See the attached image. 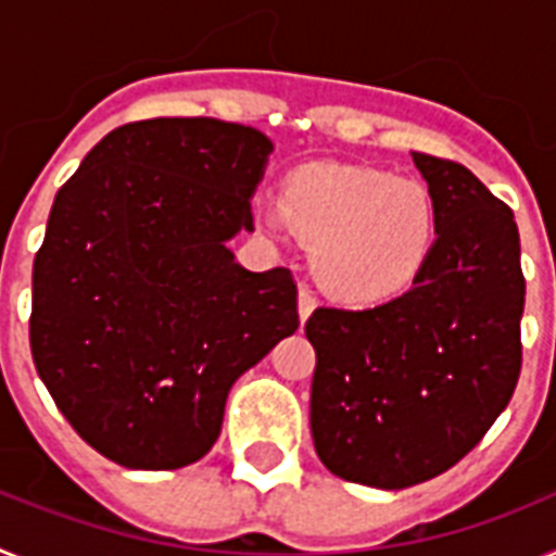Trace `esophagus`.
<instances>
[{
	"label": "esophagus",
	"instance_id": "1",
	"mask_svg": "<svg viewBox=\"0 0 556 556\" xmlns=\"http://www.w3.org/2000/svg\"><path fill=\"white\" fill-rule=\"evenodd\" d=\"M315 306H318V298L312 295V292L306 287L298 289V318H301V324H304V320L309 318Z\"/></svg>",
	"mask_w": 556,
	"mask_h": 556
}]
</instances>
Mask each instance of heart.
Here are the masks:
<instances>
[{
	"mask_svg": "<svg viewBox=\"0 0 556 556\" xmlns=\"http://www.w3.org/2000/svg\"><path fill=\"white\" fill-rule=\"evenodd\" d=\"M269 227L309 244L320 287L352 304L401 295L432 261L440 236L429 187L361 164L315 162L287 173Z\"/></svg>",
	"mask_w": 556,
	"mask_h": 556,
	"instance_id": "heart-1",
	"label": "heart"
}]
</instances>
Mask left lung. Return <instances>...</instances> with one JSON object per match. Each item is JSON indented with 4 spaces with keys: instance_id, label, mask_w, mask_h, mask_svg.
Returning a JSON list of instances; mask_svg holds the SVG:
<instances>
[{
    "instance_id": "left-lung-1",
    "label": "left lung",
    "mask_w": 556,
    "mask_h": 556,
    "mask_svg": "<svg viewBox=\"0 0 556 556\" xmlns=\"http://www.w3.org/2000/svg\"><path fill=\"white\" fill-rule=\"evenodd\" d=\"M438 204L432 261L369 309L318 306L309 426L332 475L409 489L463 460L515 394L526 278L515 213L457 162L412 153Z\"/></svg>"
}]
</instances>
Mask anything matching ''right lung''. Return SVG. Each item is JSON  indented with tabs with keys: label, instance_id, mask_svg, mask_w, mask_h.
Listing matches in <instances>:
<instances>
[{
	"label": "right lung",
	"instance_id": "1",
	"mask_svg": "<svg viewBox=\"0 0 556 556\" xmlns=\"http://www.w3.org/2000/svg\"><path fill=\"white\" fill-rule=\"evenodd\" d=\"M273 141L218 118L122 124L85 155L34 261L30 352L59 412L124 469L201 460L241 375L298 329L289 269L227 241Z\"/></svg>",
	"mask_w": 556,
	"mask_h": 556
}]
</instances>
